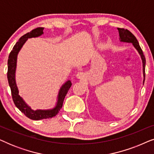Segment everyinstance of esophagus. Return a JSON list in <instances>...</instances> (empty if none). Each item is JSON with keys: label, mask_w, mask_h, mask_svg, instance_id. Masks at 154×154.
Wrapping results in <instances>:
<instances>
[{"label": "esophagus", "mask_w": 154, "mask_h": 154, "mask_svg": "<svg viewBox=\"0 0 154 154\" xmlns=\"http://www.w3.org/2000/svg\"><path fill=\"white\" fill-rule=\"evenodd\" d=\"M76 77L79 79H83L84 77H85V74H84V73L81 72V71H80V72H79V73H77Z\"/></svg>", "instance_id": "34e87169"}]
</instances>
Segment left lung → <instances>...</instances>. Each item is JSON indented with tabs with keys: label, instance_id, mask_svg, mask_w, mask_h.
<instances>
[{
	"label": "left lung",
	"instance_id": "8db88e82",
	"mask_svg": "<svg viewBox=\"0 0 154 154\" xmlns=\"http://www.w3.org/2000/svg\"><path fill=\"white\" fill-rule=\"evenodd\" d=\"M119 33V36H120V41L121 42H125V43H132V45L134 46V48L137 50L139 54H140L141 58L142 60V64H143V75H144V81H143V85H144V81H145V64H146V59L143 54L142 50L141 49L140 44H139L137 40L136 37L130 32V31H128V29H124L118 28Z\"/></svg>",
	"mask_w": 154,
	"mask_h": 154
}]
</instances>
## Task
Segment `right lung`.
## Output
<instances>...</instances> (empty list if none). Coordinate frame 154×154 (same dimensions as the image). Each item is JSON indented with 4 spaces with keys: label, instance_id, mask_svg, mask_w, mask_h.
<instances>
[{
    "label": "right lung",
    "instance_id": "1",
    "mask_svg": "<svg viewBox=\"0 0 154 154\" xmlns=\"http://www.w3.org/2000/svg\"><path fill=\"white\" fill-rule=\"evenodd\" d=\"M43 29L44 28H43V27H38V28L33 29L30 32L22 35L12 48V50L10 52L8 60V80L10 90H11L12 100H13L14 104L23 113H24V115L26 117H28L29 119L31 120H35V121L50 119V118L55 116L59 113V111L62 109L65 96L66 95L69 88L72 85L71 81H67L66 83L63 84L62 87L60 88V91H59L57 101L55 106L51 109H45H45L44 110L37 109L35 111L33 110V109H31L30 106H29L26 104V103L24 102L22 97H21L20 94H19L18 88L17 86L15 80L17 59L18 53L28 38L38 37L42 34H43Z\"/></svg>",
    "mask_w": 154,
    "mask_h": 154
}]
</instances>
